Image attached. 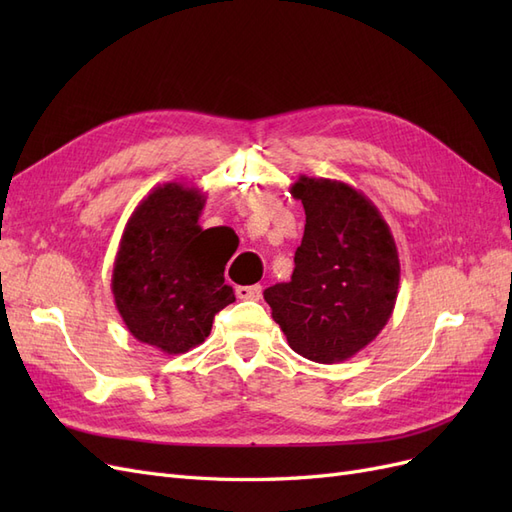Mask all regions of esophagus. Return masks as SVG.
Instances as JSON below:
<instances>
[{"label": "esophagus", "instance_id": "esophagus-1", "mask_svg": "<svg viewBox=\"0 0 512 512\" xmlns=\"http://www.w3.org/2000/svg\"><path fill=\"white\" fill-rule=\"evenodd\" d=\"M237 297L243 301H258L262 297V286H239L237 288Z\"/></svg>", "mask_w": 512, "mask_h": 512}]
</instances>
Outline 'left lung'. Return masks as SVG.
I'll use <instances>...</instances> for the list:
<instances>
[{
  "label": "left lung",
  "instance_id": "left-lung-1",
  "mask_svg": "<svg viewBox=\"0 0 512 512\" xmlns=\"http://www.w3.org/2000/svg\"><path fill=\"white\" fill-rule=\"evenodd\" d=\"M290 194L305 209V232L290 282L265 290L288 346L316 363H342L389 322L399 254L389 224L352 185L301 175Z\"/></svg>",
  "mask_w": 512,
  "mask_h": 512
}]
</instances>
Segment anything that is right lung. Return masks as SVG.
I'll return each instance as SVG.
<instances>
[{"mask_svg":"<svg viewBox=\"0 0 512 512\" xmlns=\"http://www.w3.org/2000/svg\"><path fill=\"white\" fill-rule=\"evenodd\" d=\"M205 192L183 181L153 188L123 228L111 290L128 331L166 354L205 342L215 314L235 301L224 284L230 241L198 224Z\"/></svg>","mask_w":512,"mask_h":512,"instance_id":"1","label":"right lung"}]
</instances>
